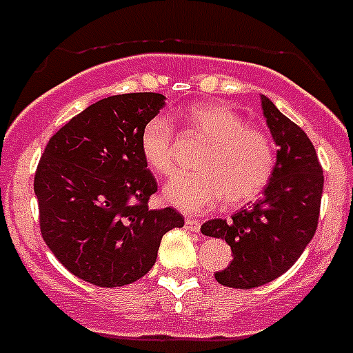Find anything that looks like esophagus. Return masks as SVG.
<instances>
[{"instance_id": "obj_1", "label": "esophagus", "mask_w": 353, "mask_h": 353, "mask_svg": "<svg viewBox=\"0 0 353 353\" xmlns=\"http://www.w3.org/2000/svg\"><path fill=\"white\" fill-rule=\"evenodd\" d=\"M185 229L192 232H198L201 229V224L198 221H194V219H185Z\"/></svg>"}]
</instances>
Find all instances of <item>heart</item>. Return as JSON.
<instances>
[{"instance_id":"b5f03b06","label":"heart","mask_w":353,"mask_h":353,"mask_svg":"<svg viewBox=\"0 0 353 353\" xmlns=\"http://www.w3.org/2000/svg\"><path fill=\"white\" fill-rule=\"evenodd\" d=\"M187 128L210 143L198 163V174L174 176L164 199L183 213H203L225 199L241 206L266 189L274 171V145L263 129L247 125L240 113L222 103H198L183 113ZM140 150L150 170H174L173 129L166 119L154 117L140 132Z\"/></svg>"}]
</instances>
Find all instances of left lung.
Wrapping results in <instances>:
<instances>
[{
    "instance_id": "left-lung-1",
    "label": "left lung",
    "mask_w": 353,
    "mask_h": 353,
    "mask_svg": "<svg viewBox=\"0 0 353 353\" xmlns=\"http://www.w3.org/2000/svg\"><path fill=\"white\" fill-rule=\"evenodd\" d=\"M263 112L278 145L273 176L263 198L225 221L212 219L201 232L222 238L232 261L215 280L232 289H254L285 273L301 257L316 231L324 173L306 132L266 96Z\"/></svg>"
}]
</instances>
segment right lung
<instances>
[{"label":"right lung","mask_w":353,"mask_h":353,"mask_svg":"<svg viewBox=\"0 0 353 353\" xmlns=\"http://www.w3.org/2000/svg\"><path fill=\"white\" fill-rule=\"evenodd\" d=\"M164 99L157 92L101 99L66 122L41 154L34 173L41 236L83 282H137L155 264L163 236L183 225L176 210L148 208L157 182L140 132Z\"/></svg>","instance_id":"obj_1"}]
</instances>
